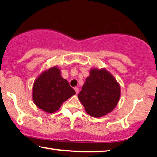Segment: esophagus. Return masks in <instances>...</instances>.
<instances>
[{
    "label": "esophagus",
    "mask_w": 157,
    "mask_h": 157,
    "mask_svg": "<svg viewBox=\"0 0 157 157\" xmlns=\"http://www.w3.org/2000/svg\"><path fill=\"white\" fill-rule=\"evenodd\" d=\"M74 90H75V91L76 92V94H78L79 93V88L78 87H75L74 88Z\"/></svg>",
    "instance_id": "obj_1"
}]
</instances>
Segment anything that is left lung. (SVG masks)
Returning a JSON list of instances; mask_svg holds the SVG:
<instances>
[{
  "instance_id": "8db88e82",
  "label": "left lung",
  "mask_w": 157,
  "mask_h": 157,
  "mask_svg": "<svg viewBox=\"0 0 157 157\" xmlns=\"http://www.w3.org/2000/svg\"><path fill=\"white\" fill-rule=\"evenodd\" d=\"M120 94L119 85L108 71L93 69L78 97L86 113L98 118L113 111Z\"/></svg>"
}]
</instances>
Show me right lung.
<instances>
[{
    "mask_svg": "<svg viewBox=\"0 0 157 157\" xmlns=\"http://www.w3.org/2000/svg\"><path fill=\"white\" fill-rule=\"evenodd\" d=\"M75 94L68 82L60 75V70L53 67L44 72L35 81L32 97L37 107L47 113H53Z\"/></svg>",
    "mask_w": 157,
    "mask_h": 157,
    "instance_id": "right-lung-1",
    "label": "right lung"
}]
</instances>
